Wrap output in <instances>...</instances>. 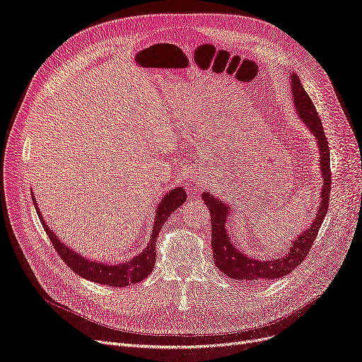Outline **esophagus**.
Masks as SVG:
<instances>
[{"label": "esophagus", "instance_id": "esophagus-1", "mask_svg": "<svg viewBox=\"0 0 362 362\" xmlns=\"http://www.w3.org/2000/svg\"><path fill=\"white\" fill-rule=\"evenodd\" d=\"M198 173H195V171H189L188 173V176H186V182H189L191 185H194L195 182H198Z\"/></svg>", "mask_w": 362, "mask_h": 362}]
</instances>
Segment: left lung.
I'll use <instances>...</instances> for the list:
<instances>
[{
    "label": "left lung",
    "mask_w": 362,
    "mask_h": 362,
    "mask_svg": "<svg viewBox=\"0 0 362 362\" xmlns=\"http://www.w3.org/2000/svg\"><path fill=\"white\" fill-rule=\"evenodd\" d=\"M292 80V95L293 104L297 107V112L303 122L309 127L313 132V136L317 140L319 151H320V171H322L324 177V188L320 192V204L316 213V218L310 228L304 231L298 240L291 243L289 252L284 258H277L273 261H259L249 258L245 253L237 250L231 245V238L226 233V216H228V206L219 202L218 198L211 194L204 192L202 195L204 204L210 210V219H211V249H213V258L218 269L234 279L235 282H255V280H270L279 279L289 274L309 255L310 247L316 240L320 225L324 222V218L328 211L329 206V194H331V168H329V147L324 132L322 122H320L319 115L315 109V104L312 103L310 97L307 95L303 85L300 83V78L297 74L291 76Z\"/></svg>",
    "instance_id": "left-lung-1"
}]
</instances>
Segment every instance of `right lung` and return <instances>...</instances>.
I'll return each mask as SVG.
<instances>
[{"label":"right lung","mask_w":362,"mask_h":362,"mask_svg":"<svg viewBox=\"0 0 362 362\" xmlns=\"http://www.w3.org/2000/svg\"><path fill=\"white\" fill-rule=\"evenodd\" d=\"M34 197V195H33ZM35 210L38 213V218L42 221L46 234L49 235L50 242L58 252V255L61 259L70 267V269L78 274L80 277H85L88 280H92L95 284L107 285V286H117V288H124L128 286L129 284H137L141 282L143 279L149 276L155 267V259H156V238L159 235L160 228H163L164 222L168 219L171 213L180 207L186 202V192L183 188H176L171 189L165 197L160 204L156 209V218L153 223V233L151 237L149 245L146 246L143 253H140L139 257L132 258L131 261L125 264H119V265H107L103 262L97 261H89L85 257L78 255L74 250L66 247L64 243H61L57 238V235L53 234L49 226L46 225L43 216L40 215V210L37 207L35 199L33 198Z\"/></svg>","instance_id":"obj_1"}]
</instances>
